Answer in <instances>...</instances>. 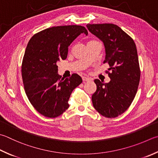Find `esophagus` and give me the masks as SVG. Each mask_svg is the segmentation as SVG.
Listing matches in <instances>:
<instances>
[{
  "instance_id": "esophagus-1",
  "label": "esophagus",
  "mask_w": 158,
  "mask_h": 158,
  "mask_svg": "<svg viewBox=\"0 0 158 158\" xmlns=\"http://www.w3.org/2000/svg\"><path fill=\"white\" fill-rule=\"evenodd\" d=\"M82 80L83 81H89V80H91V78H89V77L87 76H83L82 77Z\"/></svg>"
}]
</instances>
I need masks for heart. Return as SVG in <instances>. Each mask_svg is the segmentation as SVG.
<instances>
[{
	"label": "heart",
	"mask_w": 158,
	"mask_h": 158,
	"mask_svg": "<svg viewBox=\"0 0 158 158\" xmlns=\"http://www.w3.org/2000/svg\"><path fill=\"white\" fill-rule=\"evenodd\" d=\"M94 41H96V40H90V41H89V43H90V42H94Z\"/></svg>",
	"instance_id": "heart-1"
}]
</instances>
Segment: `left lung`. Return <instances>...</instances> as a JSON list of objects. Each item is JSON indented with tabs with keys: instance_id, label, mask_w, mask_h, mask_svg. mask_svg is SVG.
I'll return each instance as SVG.
<instances>
[{
	"instance_id": "obj_1",
	"label": "left lung",
	"mask_w": 158,
	"mask_h": 158,
	"mask_svg": "<svg viewBox=\"0 0 158 158\" xmlns=\"http://www.w3.org/2000/svg\"><path fill=\"white\" fill-rule=\"evenodd\" d=\"M87 27L104 43L105 60L111 73L108 83L94 80L97 89L91 100L96 111L106 118H112L126 111L138 91L140 69L134 41L114 24H87Z\"/></svg>"
}]
</instances>
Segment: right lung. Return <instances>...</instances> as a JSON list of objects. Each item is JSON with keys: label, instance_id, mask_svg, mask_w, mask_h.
<instances>
[{"label": "right lung", "instance_id": "add662e5", "mask_svg": "<svg viewBox=\"0 0 158 158\" xmlns=\"http://www.w3.org/2000/svg\"><path fill=\"white\" fill-rule=\"evenodd\" d=\"M82 33L85 27H52L34 34L23 56L21 72L24 88L32 106L47 118H56L69 108V97L82 82L79 75L61 78L57 62L65 60L71 43Z\"/></svg>", "mask_w": 158, "mask_h": 158}]
</instances>
